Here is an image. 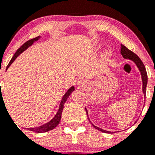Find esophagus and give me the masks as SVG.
Instances as JSON below:
<instances>
[{
  "label": "esophagus",
  "instance_id": "obj_1",
  "mask_svg": "<svg viewBox=\"0 0 155 155\" xmlns=\"http://www.w3.org/2000/svg\"><path fill=\"white\" fill-rule=\"evenodd\" d=\"M82 82H83V81H82V79H79V82H78V84H79V85H82Z\"/></svg>",
  "mask_w": 155,
  "mask_h": 155
}]
</instances>
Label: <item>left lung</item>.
<instances>
[{
  "label": "left lung",
  "instance_id": "8db88e82",
  "mask_svg": "<svg viewBox=\"0 0 155 155\" xmlns=\"http://www.w3.org/2000/svg\"><path fill=\"white\" fill-rule=\"evenodd\" d=\"M120 52H121V54H122V56L124 57V58H125V59H130V60H132L133 61H134L135 64H136V66H137L138 68H139V70H140L141 75H142V82H143V85H142V90H143V93H144V94H145H145H146L147 82H148V75H147V72H146V70H145V65H144V64L142 63V61H141L140 58H139V57H138L137 55L134 53V52H133L132 51L129 50V49L127 48L126 46H124V45H121ZM85 110H86V113H87L86 108H85ZM87 115H88V113H87ZM92 126L96 129V130H99V131L103 132V133H110V132L106 131V130H102V129L98 128V127H95V126L93 125V124H92Z\"/></svg>",
  "mask_w": 155,
  "mask_h": 155
}]
</instances>
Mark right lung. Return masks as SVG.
<instances>
[{
    "label": "right lung",
    "mask_w": 155,
    "mask_h": 155,
    "mask_svg": "<svg viewBox=\"0 0 155 155\" xmlns=\"http://www.w3.org/2000/svg\"><path fill=\"white\" fill-rule=\"evenodd\" d=\"M39 38H40V36H38V37L35 38H32V39L28 40V41H27L26 42L24 43V44L22 45L21 46V47L19 48L17 51H16V52L15 53V54L13 55V57L12 58V59L10 60V63H9L8 65H7L6 70L8 69V67L10 66V64H11L12 63L15 61V59H16V58H17V57L19 56V55L20 54L22 51H25L27 48L29 47L30 45H31L33 44V42H34L35 41H37V40ZM73 91H74V87L73 86L67 91V93H66L65 94H64V96L63 97V98H62V101H61V104H60V108H59V110H58V113H57V114L55 115L53 119L50 121V122L48 123V124H45V125L41 126V127H37V128H28V130H30V131L34 132V133H45V132H48V131H50V130H52L53 129H54L55 127L58 125V124H59L60 120H61V114H62L63 109H64V103H65L66 101L67 100V98H68L69 96L71 94V93L73 92ZM0 96L1 97H2V94H1V92L0 94Z\"/></svg>",
    "instance_id": "add662e5"
}]
</instances>
